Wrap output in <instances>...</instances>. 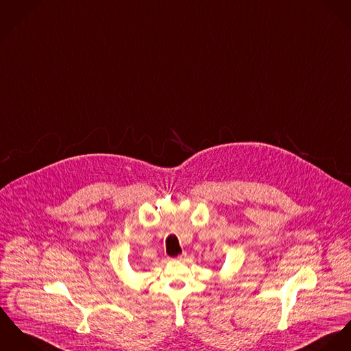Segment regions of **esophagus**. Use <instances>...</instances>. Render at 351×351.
I'll return each instance as SVG.
<instances>
[{
    "label": "esophagus",
    "mask_w": 351,
    "mask_h": 351,
    "mask_svg": "<svg viewBox=\"0 0 351 351\" xmlns=\"http://www.w3.org/2000/svg\"><path fill=\"white\" fill-rule=\"evenodd\" d=\"M185 257H186V254H182V255L177 256L176 260L177 261H182V260H185Z\"/></svg>",
    "instance_id": "obj_1"
}]
</instances>
